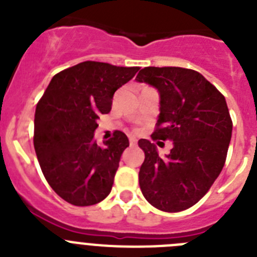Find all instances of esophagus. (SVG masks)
I'll use <instances>...</instances> for the list:
<instances>
[{
  "label": "esophagus",
  "instance_id": "34e87169",
  "mask_svg": "<svg viewBox=\"0 0 257 257\" xmlns=\"http://www.w3.org/2000/svg\"><path fill=\"white\" fill-rule=\"evenodd\" d=\"M130 144L131 145H136V144H138V139H136L135 136H130Z\"/></svg>",
  "mask_w": 257,
  "mask_h": 257
}]
</instances>
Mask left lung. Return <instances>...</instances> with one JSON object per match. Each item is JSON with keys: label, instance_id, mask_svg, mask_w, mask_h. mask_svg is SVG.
<instances>
[{"label": "left lung", "instance_id": "1", "mask_svg": "<svg viewBox=\"0 0 257 257\" xmlns=\"http://www.w3.org/2000/svg\"><path fill=\"white\" fill-rule=\"evenodd\" d=\"M136 81L160 94L153 139L174 142L170 153L160 157L153 143L139 140L145 154L139 171L143 196L161 211L187 210L208 192L225 163L233 130L225 97L185 68L147 67Z\"/></svg>", "mask_w": 257, "mask_h": 257}]
</instances>
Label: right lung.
<instances>
[{
	"mask_svg": "<svg viewBox=\"0 0 257 257\" xmlns=\"http://www.w3.org/2000/svg\"><path fill=\"white\" fill-rule=\"evenodd\" d=\"M138 70L83 61L52 77L38 101L36 154L50 187L70 205H96L112 190L128 139L115 131L100 147L94 133L99 115L110 112L114 92Z\"/></svg>",
	"mask_w": 257,
	"mask_h": 257,
	"instance_id": "obj_1",
	"label": "right lung"
}]
</instances>
